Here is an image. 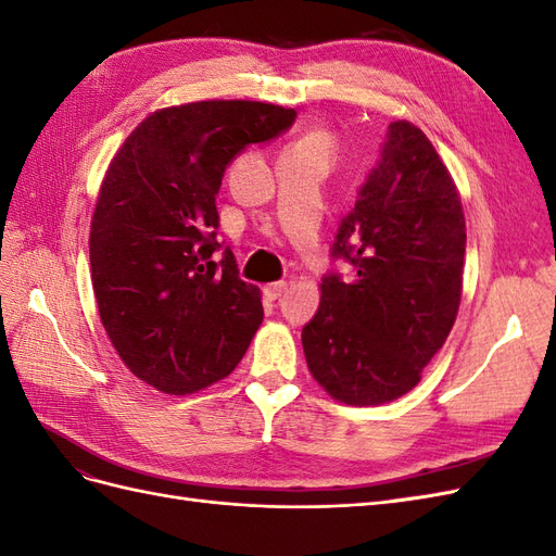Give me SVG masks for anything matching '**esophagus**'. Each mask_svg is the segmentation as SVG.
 Wrapping results in <instances>:
<instances>
[{"label": "esophagus", "instance_id": "1", "mask_svg": "<svg viewBox=\"0 0 556 556\" xmlns=\"http://www.w3.org/2000/svg\"><path fill=\"white\" fill-rule=\"evenodd\" d=\"M288 288H290V285L285 282V280L271 282V285H266V288H264V294H266L268 301H276V299H280L285 292H288Z\"/></svg>", "mask_w": 556, "mask_h": 556}]
</instances>
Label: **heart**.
Returning a JSON list of instances; mask_svg holds the SVG:
<instances>
[{"label":"heart","mask_w":556,"mask_h":556,"mask_svg":"<svg viewBox=\"0 0 556 556\" xmlns=\"http://www.w3.org/2000/svg\"><path fill=\"white\" fill-rule=\"evenodd\" d=\"M290 153H311V155H319L325 157L327 162L333 155V139L325 129H308L301 134V137L288 148Z\"/></svg>","instance_id":"obj_1"}]
</instances>
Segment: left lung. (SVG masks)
Masks as SVG:
<instances>
[{
    "instance_id": "obj_1",
    "label": "left lung",
    "mask_w": 556,
    "mask_h": 556,
    "mask_svg": "<svg viewBox=\"0 0 556 556\" xmlns=\"http://www.w3.org/2000/svg\"><path fill=\"white\" fill-rule=\"evenodd\" d=\"M466 220L462 197L427 134L390 123L382 160L336 233L355 280L327 276L301 331L311 376L345 406L408 394L457 319Z\"/></svg>"
}]
</instances>
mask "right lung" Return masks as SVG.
<instances>
[{"label":"right lung","mask_w":556,"mask_h":556,"mask_svg":"<svg viewBox=\"0 0 556 556\" xmlns=\"http://www.w3.org/2000/svg\"><path fill=\"white\" fill-rule=\"evenodd\" d=\"M296 111L248 99L166 106L117 148L90 223L99 319L129 371L185 396L227 378L260 329L262 292L215 241L223 176L248 143L288 129Z\"/></svg>","instance_id":"1"}]
</instances>
